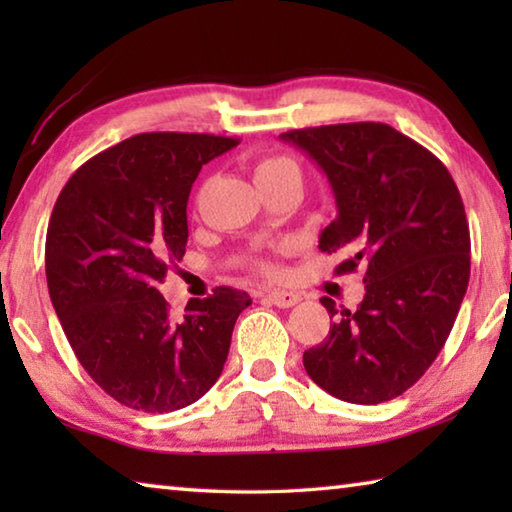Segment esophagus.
<instances>
[{
    "label": "esophagus",
    "instance_id": "34e87169",
    "mask_svg": "<svg viewBox=\"0 0 512 512\" xmlns=\"http://www.w3.org/2000/svg\"><path fill=\"white\" fill-rule=\"evenodd\" d=\"M266 298L271 300L275 307H282V309H289V307L298 305V302H300V296H298V293H293V291H280V289L268 291V296H266Z\"/></svg>",
    "mask_w": 512,
    "mask_h": 512
}]
</instances>
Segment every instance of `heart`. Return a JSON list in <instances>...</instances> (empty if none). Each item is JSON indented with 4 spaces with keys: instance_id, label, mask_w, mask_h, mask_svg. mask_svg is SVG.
Instances as JSON below:
<instances>
[{
    "instance_id": "heart-1",
    "label": "heart",
    "mask_w": 512,
    "mask_h": 512,
    "mask_svg": "<svg viewBox=\"0 0 512 512\" xmlns=\"http://www.w3.org/2000/svg\"><path fill=\"white\" fill-rule=\"evenodd\" d=\"M253 176H255L257 187H264V185L277 183V180H282V178L300 176V169L296 162H293L291 158H284V155H266V158L255 162ZM255 266L264 273L275 271V266L271 262H264V259H257Z\"/></svg>"
}]
</instances>
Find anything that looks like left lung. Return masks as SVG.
<instances>
[{"mask_svg":"<svg viewBox=\"0 0 512 512\" xmlns=\"http://www.w3.org/2000/svg\"><path fill=\"white\" fill-rule=\"evenodd\" d=\"M316 160L339 216L320 232L341 253L336 275L363 273L361 305L336 309L327 339L302 354L329 395L379 404L411 388L443 350L470 282V228L452 173L411 137L379 121L280 135Z\"/></svg>","mask_w":512,"mask_h":512,"instance_id":"8db88e82","label":"left lung"}]
</instances>
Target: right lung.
<instances>
[{"label": "right lung", "instance_id": "add662e5", "mask_svg": "<svg viewBox=\"0 0 512 512\" xmlns=\"http://www.w3.org/2000/svg\"><path fill=\"white\" fill-rule=\"evenodd\" d=\"M237 144L205 133L128 137L81 164L51 212V305L85 372L128 409L169 413L201 400L253 302L216 287L173 318L158 289L185 255L198 171Z\"/></svg>", "mask_w": 512, "mask_h": 512}]
</instances>
